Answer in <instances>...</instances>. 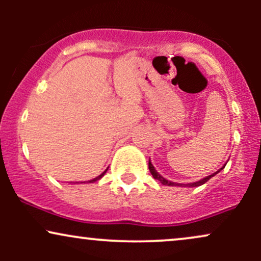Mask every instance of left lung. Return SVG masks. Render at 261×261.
<instances>
[{
	"instance_id": "left-lung-1",
	"label": "left lung",
	"mask_w": 261,
	"mask_h": 261,
	"mask_svg": "<svg viewBox=\"0 0 261 261\" xmlns=\"http://www.w3.org/2000/svg\"><path fill=\"white\" fill-rule=\"evenodd\" d=\"M224 168V166L222 167V168H221L220 170H222ZM148 169H149V172H151V174H152V176H153L154 179H157V180H160L162 184L163 185H168V187H174V185H179V187H200V185H202V184H205L206 181L207 180H210V179L212 178V176L214 175H216L218 172H220V170H217L216 173H214V174H211V175H208V176H206V178H203V179H201V180H199V181H195V182H189V184H176V182H173V181H169V180H167V179H164L163 176H162L160 173L157 172V170L154 169V167H153V164L151 163V161L148 162Z\"/></svg>"
}]
</instances>
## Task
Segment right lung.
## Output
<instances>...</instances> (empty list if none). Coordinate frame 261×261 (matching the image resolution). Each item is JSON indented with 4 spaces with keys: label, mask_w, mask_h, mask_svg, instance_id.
I'll use <instances>...</instances> for the list:
<instances>
[{
    "label": "right lung",
    "mask_w": 261,
    "mask_h": 261,
    "mask_svg": "<svg viewBox=\"0 0 261 261\" xmlns=\"http://www.w3.org/2000/svg\"><path fill=\"white\" fill-rule=\"evenodd\" d=\"M107 170H108V169H107ZM107 170H106V172H107ZM106 172H103V173H101V174H100V175H98L97 178H94V179H92V180H89V182H93V181H97V180H99V179L101 178V176H103L104 174H106Z\"/></svg>",
    "instance_id": "right-lung-1"
}]
</instances>
